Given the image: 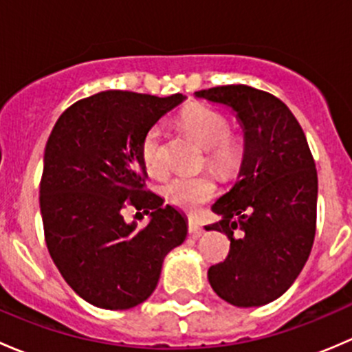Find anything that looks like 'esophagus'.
I'll use <instances>...</instances> for the list:
<instances>
[{"mask_svg":"<svg viewBox=\"0 0 352 352\" xmlns=\"http://www.w3.org/2000/svg\"><path fill=\"white\" fill-rule=\"evenodd\" d=\"M187 228H189V233L192 236H199L202 233L201 223H199L196 218H189V221H187Z\"/></svg>","mask_w":352,"mask_h":352,"instance_id":"1","label":"esophagus"}]
</instances>
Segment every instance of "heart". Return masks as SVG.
Returning a JSON list of instances; mask_svg holds the SVG:
<instances>
[{"label":"heart","instance_id":"heart-1","mask_svg":"<svg viewBox=\"0 0 352 352\" xmlns=\"http://www.w3.org/2000/svg\"><path fill=\"white\" fill-rule=\"evenodd\" d=\"M180 122L187 133L192 134L204 146L206 163L218 175L230 177L240 168L245 156V143L240 136L230 133V122L225 113L202 104H194L180 116ZM162 126H151L141 143V156L148 173L160 177L165 173ZM166 201L182 211H196L201 204L211 201L218 192L211 175H177L163 186Z\"/></svg>","mask_w":352,"mask_h":352}]
</instances>
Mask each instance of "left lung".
<instances>
[{"instance_id":"obj_1","label":"left lung","mask_w":352,"mask_h":352,"mask_svg":"<svg viewBox=\"0 0 352 352\" xmlns=\"http://www.w3.org/2000/svg\"><path fill=\"white\" fill-rule=\"evenodd\" d=\"M196 97L232 107L245 131L240 180L212 204L221 221L206 226L230 240L228 257L209 267V285L235 307L267 305L293 285L314 247L315 160L296 117L274 95L225 85ZM236 229L240 239L232 235Z\"/></svg>"}]
</instances>
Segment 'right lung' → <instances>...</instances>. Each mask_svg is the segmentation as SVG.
Listing matches in <instances>:
<instances>
[{
  "label": "right lung",
  "instance_id": "right-lung-1",
  "mask_svg": "<svg viewBox=\"0 0 352 352\" xmlns=\"http://www.w3.org/2000/svg\"><path fill=\"white\" fill-rule=\"evenodd\" d=\"M107 90L81 98L56 122L44 153L41 212L47 250L65 281L105 310L143 303L165 255L187 236L186 218L146 189L141 143L151 126L184 100ZM133 205L152 219L123 221Z\"/></svg>",
  "mask_w": 352,
  "mask_h": 352
}]
</instances>
